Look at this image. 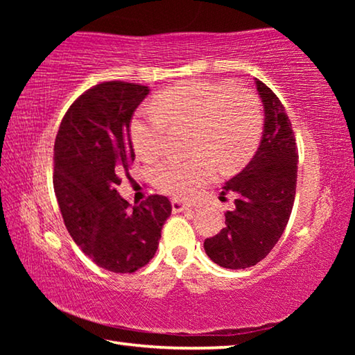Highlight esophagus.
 <instances>
[{
    "mask_svg": "<svg viewBox=\"0 0 355 355\" xmlns=\"http://www.w3.org/2000/svg\"><path fill=\"white\" fill-rule=\"evenodd\" d=\"M191 209V205L189 203H184L182 200H177L173 199L172 200V211L173 213H182V211H189Z\"/></svg>",
    "mask_w": 355,
    "mask_h": 355,
    "instance_id": "34e87169",
    "label": "esophagus"
}]
</instances>
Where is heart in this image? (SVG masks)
<instances>
[{"label": "heart", "instance_id": "heart-1", "mask_svg": "<svg viewBox=\"0 0 355 355\" xmlns=\"http://www.w3.org/2000/svg\"><path fill=\"white\" fill-rule=\"evenodd\" d=\"M155 111H139L131 122L136 153L152 159L161 153L169 125L194 127L191 158L167 156L155 164L156 188L186 199L211 182L216 164L232 172L248 163L263 131L261 105L254 94L230 83L188 81L156 95Z\"/></svg>", "mask_w": 355, "mask_h": 355}]
</instances>
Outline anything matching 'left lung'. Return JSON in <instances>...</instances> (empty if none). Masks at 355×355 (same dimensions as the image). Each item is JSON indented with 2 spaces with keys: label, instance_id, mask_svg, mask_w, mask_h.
Instances as JSON below:
<instances>
[{
  "label": "left lung",
  "instance_id": "1",
  "mask_svg": "<svg viewBox=\"0 0 355 355\" xmlns=\"http://www.w3.org/2000/svg\"><path fill=\"white\" fill-rule=\"evenodd\" d=\"M264 123L260 146L244 169L222 186L232 192L235 208L225 213V227L205 239L203 249L227 269H245L261 261L284 233L297 182V147L284 105L255 78Z\"/></svg>",
  "mask_w": 355,
  "mask_h": 355
}]
</instances>
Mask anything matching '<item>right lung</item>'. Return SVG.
<instances>
[{
	"instance_id": "1",
	"label": "right lung",
	"mask_w": 355,
	"mask_h": 355,
	"mask_svg": "<svg viewBox=\"0 0 355 355\" xmlns=\"http://www.w3.org/2000/svg\"><path fill=\"white\" fill-rule=\"evenodd\" d=\"M147 86L107 81L65 112L55 142L53 186L64 224L80 249L111 272H135L152 260L172 205L150 196L141 205L117 194L135 161L130 123Z\"/></svg>"
}]
</instances>
